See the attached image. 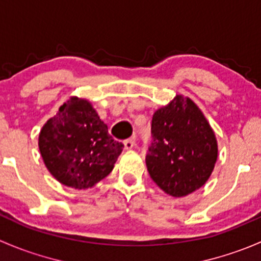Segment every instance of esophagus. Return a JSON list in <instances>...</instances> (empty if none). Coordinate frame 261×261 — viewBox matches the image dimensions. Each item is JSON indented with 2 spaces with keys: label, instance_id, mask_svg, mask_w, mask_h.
Here are the masks:
<instances>
[{
  "label": "esophagus",
  "instance_id": "esophagus-1",
  "mask_svg": "<svg viewBox=\"0 0 261 261\" xmlns=\"http://www.w3.org/2000/svg\"><path fill=\"white\" fill-rule=\"evenodd\" d=\"M123 145H125V149H127V150L133 149V147L135 146V139L134 138L126 139V140L123 141Z\"/></svg>",
  "mask_w": 261,
  "mask_h": 261
}]
</instances>
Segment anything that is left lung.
<instances>
[{"label":"left lung","instance_id":"obj_1","mask_svg":"<svg viewBox=\"0 0 261 261\" xmlns=\"http://www.w3.org/2000/svg\"><path fill=\"white\" fill-rule=\"evenodd\" d=\"M151 145L145 158L151 179L173 197L201 188L217 160V141L201 110L177 94L151 121Z\"/></svg>","mask_w":261,"mask_h":261}]
</instances>
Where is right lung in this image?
Wrapping results in <instances>:
<instances>
[{
	"mask_svg": "<svg viewBox=\"0 0 261 261\" xmlns=\"http://www.w3.org/2000/svg\"><path fill=\"white\" fill-rule=\"evenodd\" d=\"M123 144L86 99L72 97L43 126L39 149L53 177L67 187L86 189L114 169Z\"/></svg>",
	"mask_w": 261,
	"mask_h": 261,
	"instance_id": "obj_1",
	"label": "right lung"
}]
</instances>
